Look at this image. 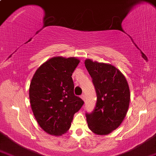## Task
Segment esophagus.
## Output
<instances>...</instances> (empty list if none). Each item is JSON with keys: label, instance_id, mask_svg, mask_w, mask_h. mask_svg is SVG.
Instances as JSON below:
<instances>
[{"label": "esophagus", "instance_id": "1", "mask_svg": "<svg viewBox=\"0 0 156 156\" xmlns=\"http://www.w3.org/2000/svg\"><path fill=\"white\" fill-rule=\"evenodd\" d=\"M81 99L83 101H85V95H84V94H81Z\"/></svg>", "mask_w": 156, "mask_h": 156}]
</instances>
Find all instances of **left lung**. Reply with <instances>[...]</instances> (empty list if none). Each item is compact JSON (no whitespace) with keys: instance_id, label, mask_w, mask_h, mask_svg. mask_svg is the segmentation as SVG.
Segmentation results:
<instances>
[{"instance_id":"obj_1","label":"left lung","mask_w":156,"mask_h":156,"mask_svg":"<svg viewBox=\"0 0 156 156\" xmlns=\"http://www.w3.org/2000/svg\"><path fill=\"white\" fill-rule=\"evenodd\" d=\"M86 68L92 79L97 103L86 113L88 127L98 135H107L118 128L129 108L130 92L127 81L114 66L87 59Z\"/></svg>"}]
</instances>
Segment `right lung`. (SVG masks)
Wrapping results in <instances>:
<instances>
[{"label":"right lung","instance_id":"add662e5","mask_svg":"<svg viewBox=\"0 0 156 156\" xmlns=\"http://www.w3.org/2000/svg\"><path fill=\"white\" fill-rule=\"evenodd\" d=\"M80 60L55 57L38 68L29 87L33 113L41 128L51 135L61 136L69 129L74 114L83 101L74 94L73 71Z\"/></svg>","mask_w":156,"mask_h":156}]
</instances>
